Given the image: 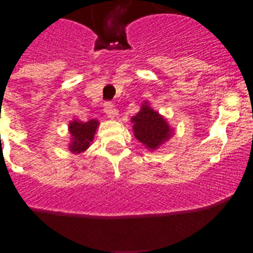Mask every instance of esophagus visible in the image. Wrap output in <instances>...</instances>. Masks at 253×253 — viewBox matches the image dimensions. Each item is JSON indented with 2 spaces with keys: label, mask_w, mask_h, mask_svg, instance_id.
<instances>
[{
  "label": "esophagus",
  "mask_w": 253,
  "mask_h": 253,
  "mask_svg": "<svg viewBox=\"0 0 253 253\" xmlns=\"http://www.w3.org/2000/svg\"><path fill=\"white\" fill-rule=\"evenodd\" d=\"M103 110H105V113H106V115L109 118L114 119L118 117V110L115 109V106L113 105V102H110V101H107V102L103 103Z\"/></svg>",
  "instance_id": "obj_1"
}]
</instances>
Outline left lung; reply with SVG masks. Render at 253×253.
<instances>
[{
  "mask_svg": "<svg viewBox=\"0 0 253 253\" xmlns=\"http://www.w3.org/2000/svg\"><path fill=\"white\" fill-rule=\"evenodd\" d=\"M135 138L148 150H158L170 136L173 130L166 118L144 102L138 114L131 118Z\"/></svg>",
  "mask_w": 253,
  "mask_h": 253,
  "instance_id": "1",
  "label": "left lung"
}]
</instances>
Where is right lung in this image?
Listing matches in <instances>:
<instances>
[{
	"label": "right lung",
	"instance_id": "right-lung-1",
	"mask_svg": "<svg viewBox=\"0 0 253 253\" xmlns=\"http://www.w3.org/2000/svg\"><path fill=\"white\" fill-rule=\"evenodd\" d=\"M99 122L97 119H90L87 122L81 121H72L69 123V134H71V143L69 150L73 154H81L90 147L97 127Z\"/></svg>",
	"mask_w": 253,
	"mask_h": 253
}]
</instances>
